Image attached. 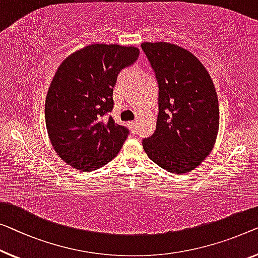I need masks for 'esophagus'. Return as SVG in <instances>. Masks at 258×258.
Here are the masks:
<instances>
[{"mask_svg":"<svg viewBox=\"0 0 258 258\" xmlns=\"http://www.w3.org/2000/svg\"><path fill=\"white\" fill-rule=\"evenodd\" d=\"M137 125H138V122H137V121H131V122H130L131 128H132V131H133L134 133L137 132Z\"/></svg>","mask_w":258,"mask_h":258,"instance_id":"esophagus-1","label":"esophagus"}]
</instances>
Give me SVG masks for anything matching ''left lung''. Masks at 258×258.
Returning a JSON list of instances; mask_svg holds the SVG:
<instances>
[{
    "label": "left lung",
    "mask_w": 258,
    "mask_h": 258,
    "mask_svg": "<svg viewBox=\"0 0 258 258\" xmlns=\"http://www.w3.org/2000/svg\"><path fill=\"white\" fill-rule=\"evenodd\" d=\"M159 82V116L152 137L142 140L147 156L176 175L197 168L214 147L219 102L204 64L178 45L141 44Z\"/></svg>",
    "instance_id": "8db88e82"
}]
</instances>
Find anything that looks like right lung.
<instances>
[{"label": "right lung", "instance_id": "obj_1", "mask_svg": "<svg viewBox=\"0 0 258 258\" xmlns=\"http://www.w3.org/2000/svg\"><path fill=\"white\" fill-rule=\"evenodd\" d=\"M139 48L90 44L56 69L45 101V122L56 155L81 171L101 168L116 157L128 131L105 114L113 107V88Z\"/></svg>", "mask_w": 258, "mask_h": 258}]
</instances>
